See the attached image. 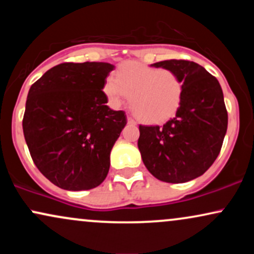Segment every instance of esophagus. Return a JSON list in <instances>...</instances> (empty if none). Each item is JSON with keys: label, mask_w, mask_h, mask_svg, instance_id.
Instances as JSON below:
<instances>
[{"label": "esophagus", "mask_w": 254, "mask_h": 254, "mask_svg": "<svg viewBox=\"0 0 254 254\" xmlns=\"http://www.w3.org/2000/svg\"><path fill=\"white\" fill-rule=\"evenodd\" d=\"M127 123L131 124V125H135L136 122H135V119H132L131 117H129V116H127Z\"/></svg>", "instance_id": "esophagus-1"}]
</instances>
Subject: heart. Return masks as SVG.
<instances>
[{
  "instance_id": "obj_1",
  "label": "heart",
  "mask_w": 254,
  "mask_h": 254,
  "mask_svg": "<svg viewBox=\"0 0 254 254\" xmlns=\"http://www.w3.org/2000/svg\"><path fill=\"white\" fill-rule=\"evenodd\" d=\"M104 92L115 106L130 95L136 117L143 123L155 124L176 115L182 104L184 81L170 69L125 62L118 66L116 77L106 78Z\"/></svg>"
}]
</instances>
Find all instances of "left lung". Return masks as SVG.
<instances>
[{
    "label": "left lung",
    "mask_w": 254,
    "mask_h": 254,
    "mask_svg": "<svg viewBox=\"0 0 254 254\" xmlns=\"http://www.w3.org/2000/svg\"><path fill=\"white\" fill-rule=\"evenodd\" d=\"M184 81L182 104L164 125H139L137 144L143 164L156 179L186 183L202 176L220 154L228 113L217 78L199 64L168 60L151 64Z\"/></svg>",
    "instance_id": "left-lung-1"
}]
</instances>
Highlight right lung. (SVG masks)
I'll list each match as a JSON object with an SVG mask.
<instances>
[{
  "label": "right lung",
  "instance_id": "1",
  "mask_svg": "<svg viewBox=\"0 0 254 254\" xmlns=\"http://www.w3.org/2000/svg\"><path fill=\"white\" fill-rule=\"evenodd\" d=\"M115 65L61 63L31 86L22 129L34 165L52 184L69 191L100 185L110 153L127 125L124 111L107 106L103 92Z\"/></svg>",
  "mask_w": 254,
  "mask_h": 254
}]
</instances>
